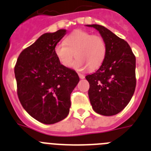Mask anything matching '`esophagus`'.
Listing matches in <instances>:
<instances>
[{
	"instance_id": "esophagus-1",
	"label": "esophagus",
	"mask_w": 151,
	"mask_h": 151,
	"mask_svg": "<svg viewBox=\"0 0 151 151\" xmlns=\"http://www.w3.org/2000/svg\"><path fill=\"white\" fill-rule=\"evenodd\" d=\"M78 76H79L80 78H82V79H83V78H85V76L82 74H81V73H78Z\"/></svg>"
}]
</instances>
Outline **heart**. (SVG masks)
Returning <instances> with one entry per match:
<instances>
[{
  "mask_svg": "<svg viewBox=\"0 0 151 151\" xmlns=\"http://www.w3.org/2000/svg\"><path fill=\"white\" fill-rule=\"evenodd\" d=\"M54 53L58 60L65 67H70L75 57L78 59L73 64L77 70L89 68L97 69L102 64L106 53V46L102 37L91 35L85 31L77 30L55 46Z\"/></svg>",
  "mask_w": 151,
  "mask_h": 151,
  "instance_id": "1",
  "label": "heart"
}]
</instances>
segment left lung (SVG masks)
I'll return each mask as SVG.
<instances>
[{
  "label": "left lung",
  "mask_w": 151,
  "mask_h": 151,
  "mask_svg": "<svg viewBox=\"0 0 151 151\" xmlns=\"http://www.w3.org/2000/svg\"><path fill=\"white\" fill-rule=\"evenodd\" d=\"M99 32L106 46L101 66L88 75V97L93 110L103 116L122 111L131 101L136 86L135 57L129 44L100 25H86Z\"/></svg>",
  "instance_id": "left-lung-1"
}]
</instances>
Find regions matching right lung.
<instances>
[{
    "mask_svg": "<svg viewBox=\"0 0 151 151\" xmlns=\"http://www.w3.org/2000/svg\"><path fill=\"white\" fill-rule=\"evenodd\" d=\"M66 34V29H60L41 35L21 52L14 68L21 104L41 123L54 124L67 116L70 94L79 82L76 72L63 66L54 53Z\"/></svg>",
    "mask_w": 151,
    "mask_h": 151,
    "instance_id": "right-lung-1",
    "label": "right lung"
}]
</instances>
